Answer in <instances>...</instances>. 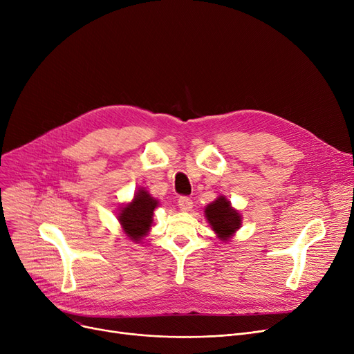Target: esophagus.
<instances>
[{
  "mask_svg": "<svg viewBox=\"0 0 354 354\" xmlns=\"http://www.w3.org/2000/svg\"><path fill=\"white\" fill-rule=\"evenodd\" d=\"M178 205L182 212H189L192 209V199L187 198V196H182L178 201Z\"/></svg>",
  "mask_w": 354,
  "mask_h": 354,
  "instance_id": "34e87169",
  "label": "esophagus"
}]
</instances>
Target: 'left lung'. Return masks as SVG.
<instances>
[{"label":"left lung","instance_id":"8db88e82","mask_svg":"<svg viewBox=\"0 0 354 354\" xmlns=\"http://www.w3.org/2000/svg\"><path fill=\"white\" fill-rule=\"evenodd\" d=\"M203 212L216 238L224 243L231 241L243 225V215L231 205V201L225 195H219L214 202L208 203Z\"/></svg>","mask_w":354,"mask_h":354}]
</instances>
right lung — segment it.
I'll return each mask as SVG.
<instances>
[{"mask_svg":"<svg viewBox=\"0 0 354 354\" xmlns=\"http://www.w3.org/2000/svg\"><path fill=\"white\" fill-rule=\"evenodd\" d=\"M159 201L153 198L146 188H138L133 199L124 203L118 212V221L122 232L135 244L151 232L153 225V211L158 208Z\"/></svg>","mask_w":354,"mask_h":354,"instance_id":"1","label":"right lung"}]
</instances>
